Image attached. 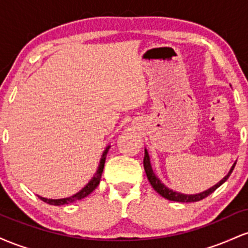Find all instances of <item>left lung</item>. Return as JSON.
Listing matches in <instances>:
<instances>
[{"instance_id": "1", "label": "left lung", "mask_w": 248, "mask_h": 248, "mask_svg": "<svg viewBox=\"0 0 248 248\" xmlns=\"http://www.w3.org/2000/svg\"><path fill=\"white\" fill-rule=\"evenodd\" d=\"M143 167H144V171L147 173V177H148V181H149V183L152 184V186L154 187V190H155L156 192L160 193L162 197L169 199V201H173V202H181V203H191V202H198V201H202V199H204L205 197H207L209 195H211V193L215 191L216 189H218L219 186H221V184L225 183L226 182V179L230 177V175H231V172L233 171V169H234L235 167V162L233 163V166L231 167V169H230L229 173H227L225 177L221 179L220 182H218L216 186H213L210 187V189L205 190V191L203 192H199V193H195V195H186V193H181V192H177V191H173L172 189H170V187H168L167 186H164L163 183H162V181L160 178L156 176V173L154 172L153 168H152V163H150V157H149V154H148V150L144 148V158H143Z\"/></svg>"}]
</instances>
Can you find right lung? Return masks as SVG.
Returning a JSON list of instances; mask_svg holds the SVG:
<instances>
[{
  "mask_svg": "<svg viewBox=\"0 0 248 248\" xmlns=\"http://www.w3.org/2000/svg\"><path fill=\"white\" fill-rule=\"evenodd\" d=\"M109 148H110V146H107L106 149L104 150V153H102L101 158H100V163H99L98 169H96V172L94 173V176L91 178V181L88 182L86 186L82 187L80 191H78L73 196H71V197H66V198L51 199V198H44V197H42V196H38V197L41 198L43 202H45V203L50 204V205H64V204L73 203V202L79 201V199L87 197V196L90 195V193L99 186V183H100L101 175H102V171H104V167H105V161H106V156H107L108 150H109Z\"/></svg>",
  "mask_w": 248,
  "mask_h": 248,
  "instance_id": "obj_1",
  "label": "right lung"
}]
</instances>
